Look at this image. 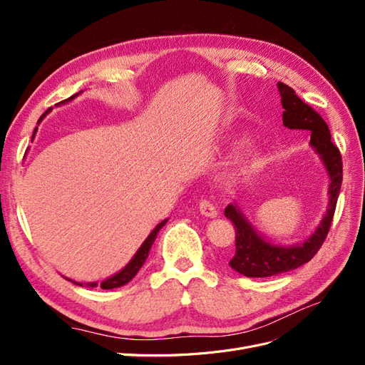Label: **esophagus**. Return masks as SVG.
<instances>
[{
  "mask_svg": "<svg viewBox=\"0 0 365 365\" xmlns=\"http://www.w3.org/2000/svg\"><path fill=\"white\" fill-rule=\"evenodd\" d=\"M200 212H201V215L208 216V217H216L217 216V210H216L215 204L210 202L208 200H201Z\"/></svg>",
  "mask_w": 365,
  "mask_h": 365,
  "instance_id": "1",
  "label": "esophagus"
}]
</instances>
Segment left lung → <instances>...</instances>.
Instances as JSON below:
<instances>
[{"instance_id": "8db88e82", "label": "left lung", "mask_w": 365, "mask_h": 365, "mask_svg": "<svg viewBox=\"0 0 365 365\" xmlns=\"http://www.w3.org/2000/svg\"><path fill=\"white\" fill-rule=\"evenodd\" d=\"M283 106V125L289 129H303L311 132V145L319 153L330 176V201L327 213L318 225L315 233L303 244L291 248L275 247L263 240L247 222L237 205H228L225 216L235 224L236 252L230 260V267L245 277H271L288 272L311 260L322 248L332 225L338 195L342 182L341 152L332 143V135L323 117L314 108L304 103L291 86L277 83Z\"/></svg>"}]
</instances>
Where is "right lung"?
<instances>
[{"mask_svg":"<svg viewBox=\"0 0 365 365\" xmlns=\"http://www.w3.org/2000/svg\"><path fill=\"white\" fill-rule=\"evenodd\" d=\"M77 94H74L73 97H76ZM73 97H70V98H73ZM50 111V109H47L46 113H43L41 117H39V121L46 117V114ZM35 132H36V129H35ZM165 224V220H163L161 224H158L157 227H155V230L152 231V233L148 236V239L143 242V245L140 247V250L137 251V254L134 256V259H132L130 262H129V264L128 267L125 268V269H121L118 274H115L114 277H111V279H108V280H105V282H102L101 283V286H102V289H114V288H120V286H123V284H126V283H129L132 279L135 277L137 275V272L140 271V268L143 267V264H145V262H146V259H148V256H149V251H150V247H152V244L153 242H155V239H157V235H158V231L163 228V225ZM70 282H73V280H70ZM73 283H76V282H73ZM76 284H79V286H82V283H76ZM88 286H91V288H94V286H97V283H88Z\"/></svg>","mask_w":365,"mask_h":365,"instance_id":"right-lung-1","label":"right lung"}]
</instances>
